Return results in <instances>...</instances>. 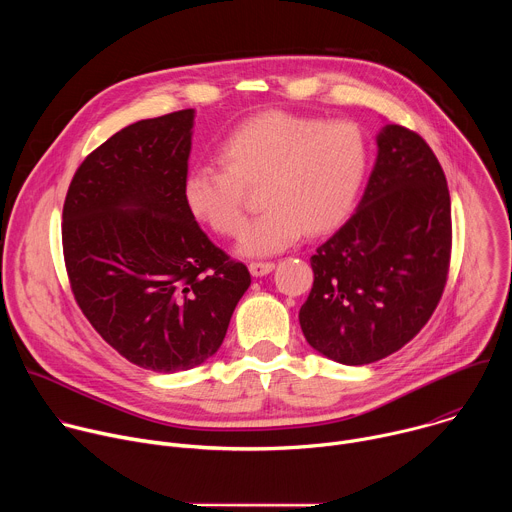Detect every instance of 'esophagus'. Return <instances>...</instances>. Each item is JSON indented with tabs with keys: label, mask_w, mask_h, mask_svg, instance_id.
Wrapping results in <instances>:
<instances>
[{
	"label": "esophagus",
	"mask_w": 512,
	"mask_h": 512,
	"mask_svg": "<svg viewBox=\"0 0 512 512\" xmlns=\"http://www.w3.org/2000/svg\"><path fill=\"white\" fill-rule=\"evenodd\" d=\"M275 269V263L273 261H253L249 263V271L253 277H263L267 273H271Z\"/></svg>",
	"instance_id": "1"
}]
</instances>
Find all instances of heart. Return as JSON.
<instances>
[{
  "label": "heart",
  "instance_id": "1",
  "mask_svg": "<svg viewBox=\"0 0 512 512\" xmlns=\"http://www.w3.org/2000/svg\"><path fill=\"white\" fill-rule=\"evenodd\" d=\"M218 166L198 164L182 182V196L198 223L237 237L259 190L267 208L239 241L245 255H271L304 233L326 235L352 212L369 168V143L352 121L257 113L216 145Z\"/></svg>",
  "mask_w": 512,
  "mask_h": 512
}]
</instances>
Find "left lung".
<instances>
[{
	"mask_svg": "<svg viewBox=\"0 0 512 512\" xmlns=\"http://www.w3.org/2000/svg\"><path fill=\"white\" fill-rule=\"evenodd\" d=\"M377 145L356 212L310 259L300 310L308 344L350 367L397 352L427 324L452 253L450 190L425 139L385 125Z\"/></svg>",
	"mask_w": 512,
	"mask_h": 512,
	"instance_id": "1",
	"label": "left lung"
}]
</instances>
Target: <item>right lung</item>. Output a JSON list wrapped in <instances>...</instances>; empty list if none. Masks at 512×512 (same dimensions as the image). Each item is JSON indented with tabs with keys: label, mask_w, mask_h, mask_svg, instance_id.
Listing matches in <instances>:
<instances>
[{
	"label": "right lung",
	"mask_w": 512,
	"mask_h": 512,
	"mask_svg": "<svg viewBox=\"0 0 512 512\" xmlns=\"http://www.w3.org/2000/svg\"><path fill=\"white\" fill-rule=\"evenodd\" d=\"M194 109L143 119L89 154L62 208L70 289L91 326L156 373L198 367L221 348L251 285L190 214Z\"/></svg>",
	"instance_id": "1"
}]
</instances>
